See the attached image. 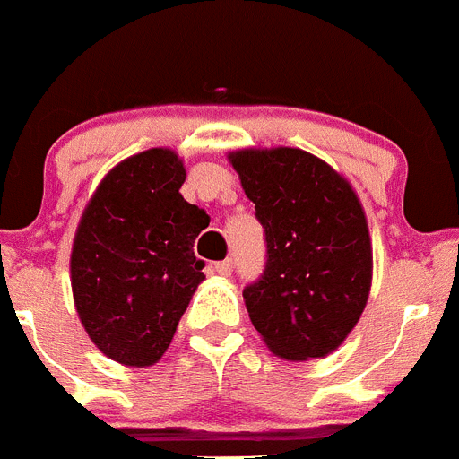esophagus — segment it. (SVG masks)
I'll use <instances>...</instances> for the list:
<instances>
[{"instance_id": "obj_1", "label": "esophagus", "mask_w": 459, "mask_h": 459, "mask_svg": "<svg viewBox=\"0 0 459 459\" xmlns=\"http://www.w3.org/2000/svg\"><path fill=\"white\" fill-rule=\"evenodd\" d=\"M213 269H216V273H221V275H232V259H222V262H216V264H213Z\"/></svg>"}]
</instances>
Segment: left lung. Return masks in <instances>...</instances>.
Segmentation results:
<instances>
[{
  "instance_id": "obj_1",
  "label": "left lung",
  "mask_w": 459,
  "mask_h": 459,
  "mask_svg": "<svg viewBox=\"0 0 459 459\" xmlns=\"http://www.w3.org/2000/svg\"><path fill=\"white\" fill-rule=\"evenodd\" d=\"M230 158L264 227V271L243 290L253 326L287 360L331 354L370 294L372 248L359 197L301 149Z\"/></svg>"
}]
</instances>
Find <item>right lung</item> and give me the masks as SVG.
<instances>
[{
	"instance_id": "add662e5",
	"label": "right lung",
	"mask_w": 459,
	"mask_h": 459,
	"mask_svg": "<svg viewBox=\"0 0 459 459\" xmlns=\"http://www.w3.org/2000/svg\"><path fill=\"white\" fill-rule=\"evenodd\" d=\"M184 181L169 149L137 153L105 177L75 234V307L93 344L124 366L165 354L204 280L193 243L209 216L181 197Z\"/></svg>"
}]
</instances>
